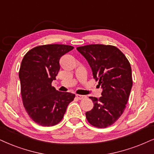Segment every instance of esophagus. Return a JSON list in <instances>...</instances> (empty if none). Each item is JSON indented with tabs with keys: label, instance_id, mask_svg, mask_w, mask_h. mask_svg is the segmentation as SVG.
<instances>
[{
	"label": "esophagus",
	"instance_id": "34e87169",
	"mask_svg": "<svg viewBox=\"0 0 154 154\" xmlns=\"http://www.w3.org/2000/svg\"><path fill=\"white\" fill-rule=\"evenodd\" d=\"M76 97L79 100H82V99H84V98H86V96H84V95H79V94H76Z\"/></svg>",
	"mask_w": 154,
	"mask_h": 154
}]
</instances>
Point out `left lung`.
<instances>
[{
	"instance_id": "1",
	"label": "left lung",
	"mask_w": 154,
	"mask_h": 154,
	"mask_svg": "<svg viewBox=\"0 0 154 154\" xmlns=\"http://www.w3.org/2000/svg\"><path fill=\"white\" fill-rule=\"evenodd\" d=\"M76 49L87 60L103 90L98 99L89 97L94 106L86 113V119L92 126L106 128L120 118L128 102L133 85L130 63L113 45L92 44Z\"/></svg>"
}]
</instances>
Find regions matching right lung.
Instances as JSON below:
<instances>
[{
  "label": "right lung",
  "instance_id": "obj_1",
  "mask_svg": "<svg viewBox=\"0 0 154 154\" xmlns=\"http://www.w3.org/2000/svg\"><path fill=\"white\" fill-rule=\"evenodd\" d=\"M73 48L61 44L39 45L23 58L19 71L23 103L32 120L41 126L59 123L75 98V94L58 91L51 86L60 70V57Z\"/></svg>",
  "mask_w": 154,
  "mask_h": 154
}]
</instances>
